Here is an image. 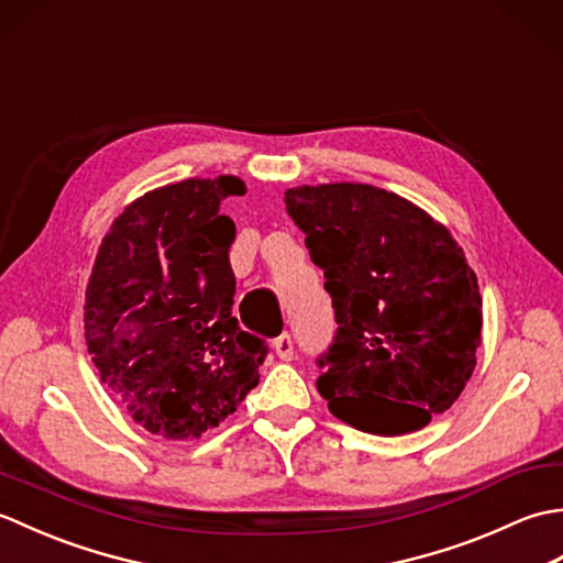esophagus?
Returning a JSON list of instances; mask_svg holds the SVG:
<instances>
[{"mask_svg":"<svg viewBox=\"0 0 563 563\" xmlns=\"http://www.w3.org/2000/svg\"><path fill=\"white\" fill-rule=\"evenodd\" d=\"M273 351H275V355L280 357V361H292V355H295V341H292V336L288 331H283L278 339L273 341Z\"/></svg>","mask_w":563,"mask_h":563,"instance_id":"obj_1","label":"esophagus"}]
</instances>
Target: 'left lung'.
<instances>
[{
    "instance_id": "8db88e82",
    "label": "left lung",
    "mask_w": 563,
    "mask_h": 563,
    "mask_svg": "<svg viewBox=\"0 0 563 563\" xmlns=\"http://www.w3.org/2000/svg\"><path fill=\"white\" fill-rule=\"evenodd\" d=\"M336 314L317 389L341 421L404 435L457 401L482 345V295L452 234L367 184L285 190Z\"/></svg>"
}]
</instances>
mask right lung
Here are the masks:
<instances>
[{"instance_id":"right-lung-1","label":"right lung","mask_w":563,"mask_h":563,"mask_svg":"<svg viewBox=\"0 0 563 563\" xmlns=\"http://www.w3.org/2000/svg\"><path fill=\"white\" fill-rule=\"evenodd\" d=\"M227 196H239V178H186L130 202L87 285L84 336L101 382L169 440L200 438L234 413L268 353L232 317Z\"/></svg>"}]
</instances>
